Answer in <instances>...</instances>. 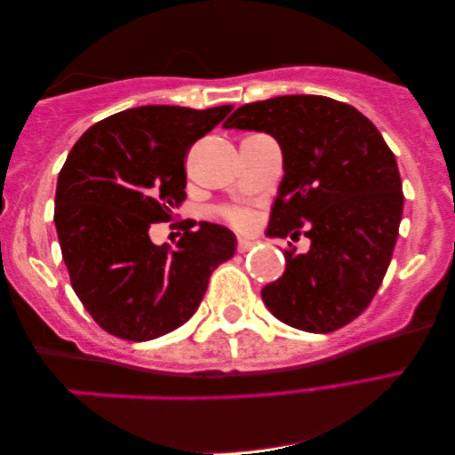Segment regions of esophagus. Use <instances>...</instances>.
<instances>
[{
  "mask_svg": "<svg viewBox=\"0 0 455 455\" xmlns=\"http://www.w3.org/2000/svg\"><path fill=\"white\" fill-rule=\"evenodd\" d=\"M254 242H250V240H237V251H240V254H245V251H250L251 248H254Z\"/></svg>",
  "mask_w": 455,
  "mask_h": 455,
  "instance_id": "obj_1",
  "label": "esophagus"
}]
</instances>
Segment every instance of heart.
<instances>
[{
  "mask_svg": "<svg viewBox=\"0 0 455 455\" xmlns=\"http://www.w3.org/2000/svg\"><path fill=\"white\" fill-rule=\"evenodd\" d=\"M220 215L228 223H232L234 228H248L251 223V212L245 207H223Z\"/></svg>",
  "mask_w": 455,
  "mask_h": 455,
  "instance_id": "obj_1",
  "label": "heart"
}]
</instances>
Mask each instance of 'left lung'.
Here are the masks:
<instances>
[{
    "instance_id": "8db88e82",
    "label": "left lung",
    "mask_w": 455,
    "mask_h": 455,
    "mask_svg": "<svg viewBox=\"0 0 455 455\" xmlns=\"http://www.w3.org/2000/svg\"><path fill=\"white\" fill-rule=\"evenodd\" d=\"M226 129L264 131L280 143L284 179L267 235L310 240L284 250L286 270L262 288L282 323L332 332L364 312L389 267L403 215L395 155L347 102L292 94L243 104Z\"/></svg>"
}]
</instances>
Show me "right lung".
<instances>
[{
	"label": "right lung",
	"mask_w": 455,
	"mask_h": 455,
	"mask_svg": "<svg viewBox=\"0 0 455 455\" xmlns=\"http://www.w3.org/2000/svg\"><path fill=\"white\" fill-rule=\"evenodd\" d=\"M232 108L123 110L92 124L60 171L54 221L70 284L115 337L151 340L188 323L215 267L234 256L235 235L218 223L177 221V250L148 237L188 197L189 148Z\"/></svg>",
	"instance_id": "1"
}]
</instances>
